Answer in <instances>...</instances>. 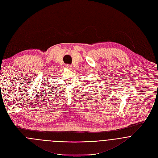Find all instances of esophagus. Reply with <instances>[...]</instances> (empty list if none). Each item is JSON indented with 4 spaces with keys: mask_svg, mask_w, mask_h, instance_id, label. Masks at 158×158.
<instances>
[{
    "mask_svg": "<svg viewBox=\"0 0 158 158\" xmlns=\"http://www.w3.org/2000/svg\"><path fill=\"white\" fill-rule=\"evenodd\" d=\"M66 68L68 69H71L72 68V67L71 65H66Z\"/></svg>",
    "mask_w": 158,
    "mask_h": 158,
    "instance_id": "34e87169",
    "label": "esophagus"
}]
</instances>
